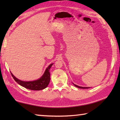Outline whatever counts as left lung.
I'll return each mask as SVG.
<instances>
[{
    "instance_id": "obj_1",
    "label": "left lung",
    "mask_w": 120,
    "mask_h": 120,
    "mask_svg": "<svg viewBox=\"0 0 120 120\" xmlns=\"http://www.w3.org/2000/svg\"><path fill=\"white\" fill-rule=\"evenodd\" d=\"M74 84V83H73ZM74 85L75 86H76L77 88H80V89H88V88H90L89 87H82V86H78L77 85H75V84H74Z\"/></svg>"
}]
</instances>
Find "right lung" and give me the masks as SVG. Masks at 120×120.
Masks as SVG:
<instances>
[{
	"label": "right lung",
	"mask_w": 120,
	"mask_h": 120,
	"mask_svg": "<svg viewBox=\"0 0 120 120\" xmlns=\"http://www.w3.org/2000/svg\"><path fill=\"white\" fill-rule=\"evenodd\" d=\"M52 64L53 63L48 66L41 78L39 79L33 81H23L20 80L15 77L11 73V74L15 81L23 87L31 90H41L46 88L49 83L50 79L49 70Z\"/></svg>",
	"instance_id": "right-lung-1"
}]
</instances>
